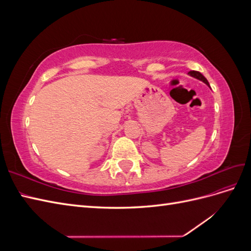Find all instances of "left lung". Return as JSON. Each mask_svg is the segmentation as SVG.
Returning a JSON list of instances; mask_svg holds the SVG:
<instances>
[{
  "label": "left lung",
  "instance_id": "1",
  "mask_svg": "<svg viewBox=\"0 0 251 251\" xmlns=\"http://www.w3.org/2000/svg\"><path fill=\"white\" fill-rule=\"evenodd\" d=\"M188 75H189V76L194 77V78H197V79H199V80L203 81V82L205 83V85H207V86L209 87V82L207 81V79L205 78L200 72H198V71H189V72H188Z\"/></svg>",
  "mask_w": 251,
  "mask_h": 251
}]
</instances>
